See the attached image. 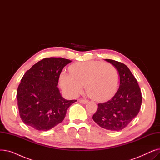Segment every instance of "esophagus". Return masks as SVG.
I'll list each match as a JSON object with an SVG mask.
<instances>
[{
	"label": "esophagus",
	"mask_w": 160,
	"mask_h": 160,
	"mask_svg": "<svg viewBox=\"0 0 160 160\" xmlns=\"http://www.w3.org/2000/svg\"><path fill=\"white\" fill-rule=\"evenodd\" d=\"M79 102H80V103H82V104H86V103L88 102V100H86V99L80 98V99H79Z\"/></svg>",
	"instance_id": "34e87169"
}]
</instances>
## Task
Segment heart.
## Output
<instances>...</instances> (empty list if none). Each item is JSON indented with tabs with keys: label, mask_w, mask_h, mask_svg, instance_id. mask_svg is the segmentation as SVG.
<instances>
[{
	"label": "heart",
	"mask_w": 160,
	"mask_h": 160,
	"mask_svg": "<svg viewBox=\"0 0 160 160\" xmlns=\"http://www.w3.org/2000/svg\"><path fill=\"white\" fill-rule=\"evenodd\" d=\"M70 74L62 72L60 77L62 88L71 96H76L85 85L88 95L103 101L115 93L118 82V72L110 63L98 61L77 62L69 68Z\"/></svg>",
	"instance_id": "heart-1"
}]
</instances>
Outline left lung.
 <instances>
[{"label":"left lung","mask_w":160,"mask_h":160,"mask_svg":"<svg viewBox=\"0 0 160 160\" xmlns=\"http://www.w3.org/2000/svg\"><path fill=\"white\" fill-rule=\"evenodd\" d=\"M106 61L118 71L120 85L111 100L98 104L93 119L104 129L119 131L127 127L139 113L142 102L141 91L136 78L127 65L110 59H106Z\"/></svg>","instance_id":"left-lung-1"}]
</instances>
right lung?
<instances>
[{"label": "right lung", "mask_w": 160, "mask_h": 160, "mask_svg": "<svg viewBox=\"0 0 160 160\" xmlns=\"http://www.w3.org/2000/svg\"><path fill=\"white\" fill-rule=\"evenodd\" d=\"M71 62L62 58H46L24 73L17 99L20 117L25 124L46 131L63 121L67 109L77 101L63 98L58 88L62 69Z\"/></svg>", "instance_id": "1"}]
</instances>
